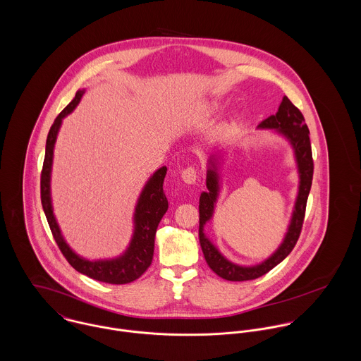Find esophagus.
<instances>
[{
	"label": "esophagus",
	"mask_w": 361,
	"mask_h": 361,
	"mask_svg": "<svg viewBox=\"0 0 361 361\" xmlns=\"http://www.w3.org/2000/svg\"><path fill=\"white\" fill-rule=\"evenodd\" d=\"M180 176H182V180L185 183H188V185H195L196 180H197V172H196V169L193 166H189V168L183 169Z\"/></svg>",
	"instance_id": "1"
}]
</instances>
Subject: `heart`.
I'll list each match as a JSON object with an SVG mask.
<instances>
[{"label": "heart", "mask_w": 361, "mask_h": 361, "mask_svg": "<svg viewBox=\"0 0 361 361\" xmlns=\"http://www.w3.org/2000/svg\"><path fill=\"white\" fill-rule=\"evenodd\" d=\"M219 106H221V104L218 103V102H212V103L208 105V111L209 112H215V111L219 109Z\"/></svg>", "instance_id": "obj_1"}]
</instances>
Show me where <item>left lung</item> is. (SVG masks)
Returning a JSON list of instances; mask_svg holds the SVG:
<instances>
[{
    "label": "left lung",
    "mask_w": 361,
    "mask_h": 361,
    "mask_svg": "<svg viewBox=\"0 0 361 361\" xmlns=\"http://www.w3.org/2000/svg\"><path fill=\"white\" fill-rule=\"evenodd\" d=\"M258 129H271L281 135L283 139L289 142L293 149V154L298 165L299 172V190L296 196V202L293 206V212L290 216V222L288 225V231L282 243L278 249L264 261L258 262L256 265H239L229 261L216 246L208 239L204 233V226L207 222L212 219L215 204L221 192V176H219V158L218 155H211L208 159L207 168L206 192L200 196L199 211H200V226H199V239L203 255L206 258L208 267L221 278L226 281L240 282V281H250L262 276L268 271H271L275 265L289 256L293 250L300 232L302 225L305 221L306 204L309 199L311 182H312V154H311V145H310V132L303 114L292 104V102L285 96L282 103L278 108L275 115L268 116L257 126Z\"/></svg>",
    "instance_id": "obj_1"
}]
</instances>
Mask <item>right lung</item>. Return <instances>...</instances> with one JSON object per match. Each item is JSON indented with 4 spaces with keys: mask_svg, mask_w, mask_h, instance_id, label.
I'll use <instances>...</instances> for the list:
<instances>
[{
    "mask_svg": "<svg viewBox=\"0 0 361 361\" xmlns=\"http://www.w3.org/2000/svg\"><path fill=\"white\" fill-rule=\"evenodd\" d=\"M83 94L85 89L76 92L75 99L55 118L51 129L49 132L46 143V157L40 179L42 204L47 216L52 236L59 250L76 271L100 282L123 285L140 278L153 261L155 232L161 218L168 209V200L165 197L162 188L164 178L166 175V166H161L159 169H157L150 176V179L146 182L135 207L132 239L129 242L128 249L121 256L105 259H87L76 255L63 239L59 225L54 215L51 203V169L54 146L56 142L59 128L62 125V119L78 106Z\"/></svg>",
    "mask_w": 361,
    "mask_h": 361,
    "instance_id": "obj_1",
    "label": "right lung"
}]
</instances>
